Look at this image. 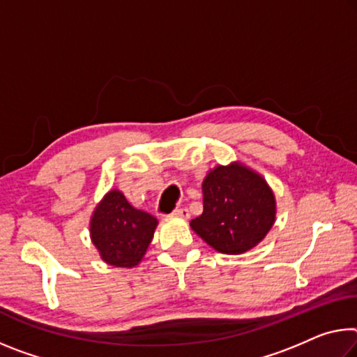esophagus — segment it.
Returning <instances> with one entry per match:
<instances>
[{"mask_svg":"<svg viewBox=\"0 0 357 357\" xmlns=\"http://www.w3.org/2000/svg\"><path fill=\"white\" fill-rule=\"evenodd\" d=\"M173 216H176V218H183V219H189L190 213H189V209H188V208H179V209H174V211H173Z\"/></svg>","mask_w":357,"mask_h":357,"instance_id":"esophagus-1","label":"esophagus"}]
</instances>
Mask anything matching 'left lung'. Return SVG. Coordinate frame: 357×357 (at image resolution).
I'll use <instances>...</instances> for the list:
<instances>
[{"label": "left lung", "mask_w": 357, "mask_h": 357, "mask_svg": "<svg viewBox=\"0 0 357 357\" xmlns=\"http://www.w3.org/2000/svg\"><path fill=\"white\" fill-rule=\"evenodd\" d=\"M203 213L190 227L224 254L246 252L264 240L275 222V197L262 176L231 163L203 181Z\"/></svg>", "instance_id": "1"}]
</instances>
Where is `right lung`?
Here are the masks:
<instances>
[{"instance_id": "obj_1", "label": "right lung", "mask_w": 357, "mask_h": 357, "mask_svg": "<svg viewBox=\"0 0 357 357\" xmlns=\"http://www.w3.org/2000/svg\"><path fill=\"white\" fill-rule=\"evenodd\" d=\"M157 219L133 208L119 190H111L95 209L90 234L105 262L133 267L144 256L154 236Z\"/></svg>"}]
</instances>
